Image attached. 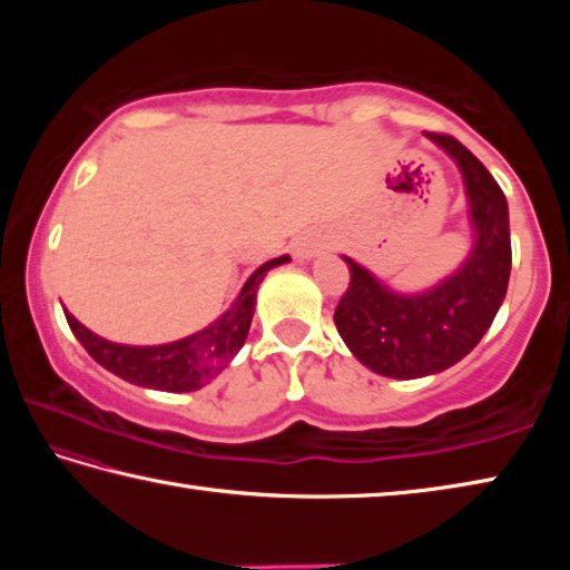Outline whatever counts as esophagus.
<instances>
[{
    "mask_svg": "<svg viewBox=\"0 0 570 570\" xmlns=\"http://www.w3.org/2000/svg\"><path fill=\"white\" fill-rule=\"evenodd\" d=\"M302 256H314V248H302Z\"/></svg>",
    "mask_w": 570,
    "mask_h": 570,
    "instance_id": "esophagus-1",
    "label": "esophagus"
}]
</instances>
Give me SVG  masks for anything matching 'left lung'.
I'll return each mask as SVG.
<instances>
[{"label": "left lung", "instance_id": "obj_1", "mask_svg": "<svg viewBox=\"0 0 570 570\" xmlns=\"http://www.w3.org/2000/svg\"><path fill=\"white\" fill-rule=\"evenodd\" d=\"M462 170L475 248L455 276L417 296H402L344 256L350 286L334 312L350 352L382 377L438 374L475 350L503 304L510 278L508 200L488 168L448 132H428Z\"/></svg>", "mask_w": 570, "mask_h": 570}]
</instances>
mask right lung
Returning <instances> with one entry per match:
<instances>
[{
  "mask_svg": "<svg viewBox=\"0 0 570 570\" xmlns=\"http://www.w3.org/2000/svg\"><path fill=\"white\" fill-rule=\"evenodd\" d=\"M288 256H278L258 266L240 288L234 306L214 322L208 330L190 334L186 340L158 344V346H128L112 344L75 320L65 308L67 324L95 362L105 370L118 374L120 380L138 384V387L163 392H193L210 382L224 366L234 360L248 336L250 320L256 308V288L264 282L266 272L286 264Z\"/></svg>",
  "mask_w": 570,
  "mask_h": 570,
  "instance_id": "add662e5",
  "label": "right lung"
}]
</instances>
